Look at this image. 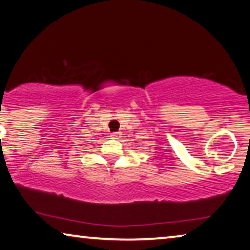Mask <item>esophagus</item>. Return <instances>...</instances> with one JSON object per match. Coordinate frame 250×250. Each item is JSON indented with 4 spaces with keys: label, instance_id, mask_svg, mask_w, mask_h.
I'll return each mask as SVG.
<instances>
[{
    "label": "esophagus",
    "instance_id": "34e87169",
    "mask_svg": "<svg viewBox=\"0 0 250 250\" xmlns=\"http://www.w3.org/2000/svg\"><path fill=\"white\" fill-rule=\"evenodd\" d=\"M112 136L113 138H115V140H120V138L122 137V133L121 132H115V133H112Z\"/></svg>",
    "mask_w": 250,
    "mask_h": 250
}]
</instances>
